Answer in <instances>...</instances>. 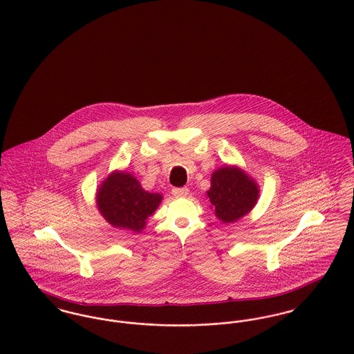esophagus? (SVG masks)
Returning <instances> with one entry per match:
<instances>
[{
  "label": "esophagus",
  "instance_id": "obj_1",
  "mask_svg": "<svg viewBox=\"0 0 354 354\" xmlns=\"http://www.w3.org/2000/svg\"><path fill=\"white\" fill-rule=\"evenodd\" d=\"M171 194H173V196L174 198H187L188 195H189V189L188 188H174L173 191H171Z\"/></svg>",
  "mask_w": 354,
  "mask_h": 354
}]
</instances>
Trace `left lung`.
Instances as JSON below:
<instances>
[{"mask_svg":"<svg viewBox=\"0 0 354 354\" xmlns=\"http://www.w3.org/2000/svg\"><path fill=\"white\" fill-rule=\"evenodd\" d=\"M205 194L216 218L233 223L252 211L260 189L241 167L225 165L211 174V187Z\"/></svg>","mask_w":354,"mask_h":354,"instance_id":"1","label":"left lung"}]
</instances>
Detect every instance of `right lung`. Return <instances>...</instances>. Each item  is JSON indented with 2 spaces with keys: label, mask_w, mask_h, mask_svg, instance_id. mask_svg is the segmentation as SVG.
I'll return each mask as SVG.
<instances>
[{
  "label": "right lung",
  "mask_w": 354,
  "mask_h": 354,
  "mask_svg": "<svg viewBox=\"0 0 354 354\" xmlns=\"http://www.w3.org/2000/svg\"><path fill=\"white\" fill-rule=\"evenodd\" d=\"M97 207L113 227L140 233L163 196L145 191L128 171H111L97 189Z\"/></svg>",
  "instance_id": "obj_1"
}]
</instances>
